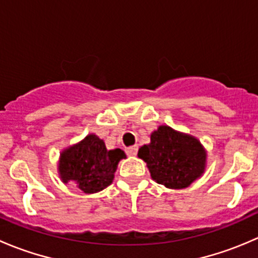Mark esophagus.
<instances>
[{"instance_id": "esophagus-1", "label": "esophagus", "mask_w": 258, "mask_h": 258, "mask_svg": "<svg viewBox=\"0 0 258 258\" xmlns=\"http://www.w3.org/2000/svg\"><path fill=\"white\" fill-rule=\"evenodd\" d=\"M137 151H139V146H137V145L131 146V147L126 148V153L128 156H131V157H134V156L137 155Z\"/></svg>"}]
</instances>
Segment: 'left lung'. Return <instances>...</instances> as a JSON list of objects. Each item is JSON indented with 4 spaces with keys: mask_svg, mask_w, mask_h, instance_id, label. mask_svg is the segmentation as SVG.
Here are the masks:
<instances>
[{
    "mask_svg": "<svg viewBox=\"0 0 258 258\" xmlns=\"http://www.w3.org/2000/svg\"><path fill=\"white\" fill-rule=\"evenodd\" d=\"M139 156L147 165L151 177L171 189L191 186L205 173L207 152L195 136L158 126L151 142L140 147Z\"/></svg>",
    "mask_w": 258,
    "mask_h": 258,
    "instance_id": "8db88e82",
    "label": "left lung"
}]
</instances>
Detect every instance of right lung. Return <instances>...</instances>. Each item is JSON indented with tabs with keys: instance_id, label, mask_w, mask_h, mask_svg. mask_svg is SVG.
Returning <instances> with one entry per match:
<instances>
[{
	"instance_id": "add662e5",
	"label": "right lung",
	"mask_w": 258,
	"mask_h": 258,
	"mask_svg": "<svg viewBox=\"0 0 258 258\" xmlns=\"http://www.w3.org/2000/svg\"><path fill=\"white\" fill-rule=\"evenodd\" d=\"M122 158L123 151L107 150L103 140L90 134L59 153L57 171L63 183L74 182L83 194H96L112 183Z\"/></svg>"
}]
</instances>
